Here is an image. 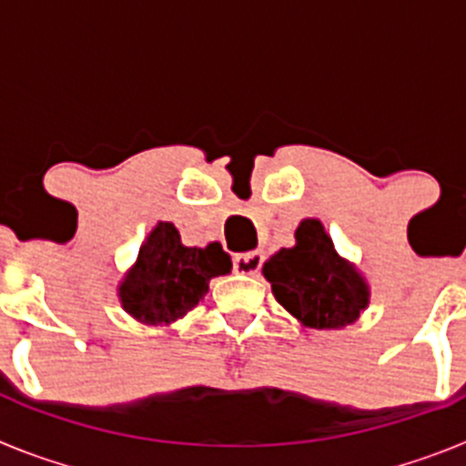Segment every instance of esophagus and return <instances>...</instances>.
Listing matches in <instances>:
<instances>
[{
    "mask_svg": "<svg viewBox=\"0 0 466 466\" xmlns=\"http://www.w3.org/2000/svg\"><path fill=\"white\" fill-rule=\"evenodd\" d=\"M263 263V254L258 249L254 252H245V254H236L233 257V270L240 275H257L258 268H261Z\"/></svg>",
    "mask_w": 466,
    "mask_h": 466,
    "instance_id": "esophagus-1",
    "label": "esophagus"
}]
</instances>
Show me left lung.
<instances>
[{
    "label": "left lung",
    "mask_w": 466,
    "mask_h": 466,
    "mask_svg": "<svg viewBox=\"0 0 466 466\" xmlns=\"http://www.w3.org/2000/svg\"><path fill=\"white\" fill-rule=\"evenodd\" d=\"M294 238V247L275 252L261 268L279 306L300 327L317 331L355 324L371 303L364 275L336 252L331 236L315 217L300 221Z\"/></svg>",
    "instance_id": "8db88e82"
}]
</instances>
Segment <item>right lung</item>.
Listing matches in <instances>:
<instances>
[{
  "instance_id": "right-lung-1",
  "label": "right lung",
  "mask_w": 466,
  "mask_h": 466,
  "mask_svg": "<svg viewBox=\"0 0 466 466\" xmlns=\"http://www.w3.org/2000/svg\"><path fill=\"white\" fill-rule=\"evenodd\" d=\"M233 263L219 242L187 247L170 221H158L144 238L135 263L118 282L127 315L147 327H167L205 299L209 279L228 275Z\"/></svg>"
}]
</instances>
